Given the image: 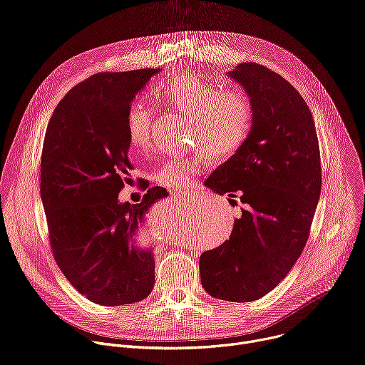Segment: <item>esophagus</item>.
<instances>
[{"mask_svg": "<svg viewBox=\"0 0 365 365\" xmlns=\"http://www.w3.org/2000/svg\"><path fill=\"white\" fill-rule=\"evenodd\" d=\"M176 196L180 197V199H187L189 200V196L186 193H176Z\"/></svg>", "mask_w": 365, "mask_h": 365, "instance_id": "obj_1", "label": "esophagus"}]
</instances>
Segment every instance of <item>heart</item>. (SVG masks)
Returning a JSON list of instances; mask_svg holds the SVG:
<instances>
[{
    "label": "heart",
    "instance_id": "1",
    "mask_svg": "<svg viewBox=\"0 0 365 365\" xmlns=\"http://www.w3.org/2000/svg\"><path fill=\"white\" fill-rule=\"evenodd\" d=\"M155 98L193 120V143L212 160L228 158L247 140L252 125V103L238 88L218 89V85L195 73H179L155 89ZM125 134L130 145L144 150L151 138V111L135 102L125 115ZM202 159H170L155 170L160 186L186 190L192 176L200 170Z\"/></svg>",
    "mask_w": 365,
    "mask_h": 365
}]
</instances>
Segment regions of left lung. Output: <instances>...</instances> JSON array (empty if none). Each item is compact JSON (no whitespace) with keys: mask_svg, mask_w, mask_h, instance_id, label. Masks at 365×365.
I'll list each match as a JSON object with an SVG mask.
<instances>
[{"mask_svg":"<svg viewBox=\"0 0 365 365\" xmlns=\"http://www.w3.org/2000/svg\"><path fill=\"white\" fill-rule=\"evenodd\" d=\"M228 76L252 103V125L205 185L238 195L245 206L230 240L200 254L199 270L211 296L251 302L287 276L306 245L322 187L321 154L307 103L284 78L254 62Z\"/></svg>","mask_w":365,"mask_h":365,"instance_id":"1","label":"left lung"}]
</instances>
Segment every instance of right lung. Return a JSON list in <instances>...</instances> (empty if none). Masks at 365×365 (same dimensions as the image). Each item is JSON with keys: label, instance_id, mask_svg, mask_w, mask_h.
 I'll return each mask as SVG.
<instances>
[{"label": "right lung", "instance_id": "1", "mask_svg": "<svg viewBox=\"0 0 365 365\" xmlns=\"http://www.w3.org/2000/svg\"><path fill=\"white\" fill-rule=\"evenodd\" d=\"M159 72L92 75L65 95L46 130L40 195L51 251L69 283L96 304L135 303L154 286L153 252L135 235L168 190L150 187L135 205L121 203L118 193L133 170L127 111Z\"/></svg>", "mask_w": 365, "mask_h": 365}]
</instances>
